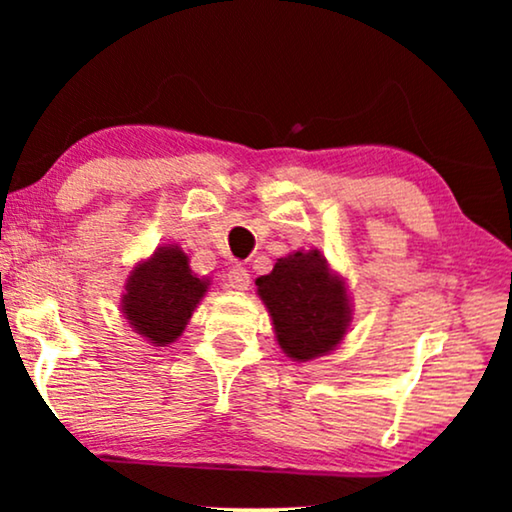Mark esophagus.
I'll return each instance as SVG.
<instances>
[{"instance_id": "34e87169", "label": "esophagus", "mask_w": 512, "mask_h": 512, "mask_svg": "<svg viewBox=\"0 0 512 512\" xmlns=\"http://www.w3.org/2000/svg\"><path fill=\"white\" fill-rule=\"evenodd\" d=\"M247 286H249V270L247 268L235 265V268L228 270V289L247 291Z\"/></svg>"}]
</instances>
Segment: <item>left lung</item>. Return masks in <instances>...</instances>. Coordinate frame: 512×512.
Returning a JSON list of instances; mask_svg holds the SVG:
<instances>
[{
	"label": "left lung",
	"mask_w": 512,
	"mask_h": 512,
	"mask_svg": "<svg viewBox=\"0 0 512 512\" xmlns=\"http://www.w3.org/2000/svg\"><path fill=\"white\" fill-rule=\"evenodd\" d=\"M256 286L270 310L279 347L291 359L310 361L340 345L349 324L347 289L331 275L321 251L279 258Z\"/></svg>",
	"instance_id": "1"
}]
</instances>
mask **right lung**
Returning a JSON list of instances; mask_svg holds the SVG:
<instances>
[{
    "mask_svg": "<svg viewBox=\"0 0 512 512\" xmlns=\"http://www.w3.org/2000/svg\"><path fill=\"white\" fill-rule=\"evenodd\" d=\"M205 291L207 282L193 275L184 251L160 247L149 261L132 270L125 286L123 314L139 335L156 347H165L184 333Z\"/></svg>",
    "mask_w": 512,
    "mask_h": 512,
    "instance_id": "add662e5",
    "label": "right lung"
}]
</instances>
